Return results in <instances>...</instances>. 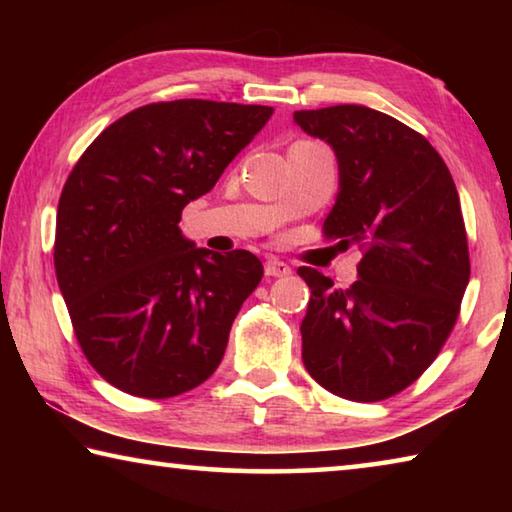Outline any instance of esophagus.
Returning a JSON list of instances; mask_svg holds the SVG:
<instances>
[{
	"instance_id": "34e87169",
	"label": "esophagus",
	"mask_w": 512,
	"mask_h": 512,
	"mask_svg": "<svg viewBox=\"0 0 512 512\" xmlns=\"http://www.w3.org/2000/svg\"><path fill=\"white\" fill-rule=\"evenodd\" d=\"M264 273H266L268 277H284V275L291 273V268H289L287 262H282V259L268 257L266 264H264Z\"/></svg>"
}]
</instances>
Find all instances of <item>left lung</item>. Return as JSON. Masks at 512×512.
Listing matches in <instances>:
<instances>
[{"instance_id":"1","label":"left lung","mask_w":512,"mask_h":512,"mask_svg":"<svg viewBox=\"0 0 512 512\" xmlns=\"http://www.w3.org/2000/svg\"><path fill=\"white\" fill-rule=\"evenodd\" d=\"M339 162V194L323 232L363 253L350 289L300 266L311 298L302 361L329 393L379 402L411 386L456 325L470 253L445 160L413 128L366 106L293 112Z\"/></svg>"}]
</instances>
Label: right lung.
Masks as SVG:
<instances>
[{
    "mask_svg": "<svg viewBox=\"0 0 512 512\" xmlns=\"http://www.w3.org/2000/svg\"><path fill=\"white\" fill-rule=\"evenodd\" d=\"M273 115L271 106L178 99L110 124L69 173L54 266L85 359L146 400L187 393L223 359L264 266L196 248L178 223Z\"/></svg>",
    "mask_w": 512,
    "mask_h": 512,
    "instance_id": "right-lung-1",
    "label": "right lung"
}]
</instances>
